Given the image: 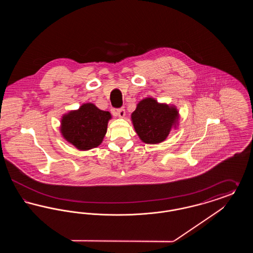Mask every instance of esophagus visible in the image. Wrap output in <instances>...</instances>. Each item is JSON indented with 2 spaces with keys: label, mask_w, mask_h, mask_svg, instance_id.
Instances as JSON below:
<instances>
[{
  "label": "esophagus",
  "mask_w": 253,
  "mask_h": 253,
  "mask_svg": "<svg viewBox=\"0 0 253 253\" xmlns=\"http://www.w3.org/2000/svg\"><path fill=\"white\" fill-rule=\"evenodd\" d=\"M114 113L119 116L120 118H124L125 117V110L123 108L115 109Z\"/></svg>",
  "instance_id": "34e87169"
}]
</instances>
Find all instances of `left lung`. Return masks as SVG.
Segmentation results:
<instances>
[{
  "instance_id": "obj_1",
  "label": "left lung",
  "mask_w": 253,
  "mask_h": 253,
  "mask_svg": "<svg viewBox=\"0 0 253 253\" xmlns=\"http://www.w3.org/2000/svg\"><path fill=\"white\" fill-rule=\"evenodd\" d=\"M177 117L178 112L174 107L160 104L151 97L141 100L132 114L135 132L149 144L164 141Z\"/></svg>"
}]
</instances>
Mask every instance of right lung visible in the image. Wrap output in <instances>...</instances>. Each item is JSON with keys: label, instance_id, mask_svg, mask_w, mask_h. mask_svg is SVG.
Returning <instances> with one entry per match:
<instances>
[{"label": "right lung", "instance_id": "obj_1", "mask_svg": "<svg viewBox=\"0 0 253 253\" xmlns=\"http://www.w3.org/2000/svg\"><path fill=\"white\" fill-rule=\"evenodd\" d=\"M111 114L96 108L92 103L84 104L61 120L63 137L79 150H89L101 143L107 132Z\"/></svg>", "mask_w": 253, "mask_h": 253}]
</instances>
